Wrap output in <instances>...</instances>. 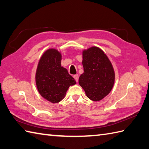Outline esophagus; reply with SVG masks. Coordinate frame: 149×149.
<instances>
[{
    "mask_svg": "<svg viewBox=\"0 0 149 149\" xmlns=\"http://www.w3.org/2000/svg\"><path fill=\"white\" fill-rule=\"evenodd\" d=\"M78 78H79L78 74H75V75H74V78L75 79V80L77 81V82H78Z\"/></svg>",
    "mask_w": 149,
    "mask_h": 149,
    "instance_id": "obj_1",
    "label": "esophagus"
}]
</instances>
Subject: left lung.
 <instances>
[{"label": "left lung", "instance_id": "obj_1", "mask_svg": "<svg viewBox=\"0 0 149 149\" xmlns=\"http://www.w3.org/2000/svg\"><path fill=\"white\" fill-rule=\"evenodd\" d=\"M84 73L78 80L87 98L98 102L107 96L114 86L115 72L104 51L92 46L82 51Z\"/></svg>", "mask_w": 149, "mask_h": 149}]
</instances>
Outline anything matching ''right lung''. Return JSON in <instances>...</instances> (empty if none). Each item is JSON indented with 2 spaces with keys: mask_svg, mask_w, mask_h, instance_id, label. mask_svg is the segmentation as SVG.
<instances>
[{
  "mask_svg": "<svg viewBox=\"0 0 149 149\" xmlns=\"http://www.w3.org/2000/svg\"><path fill=\"white\" fill-rule=\"evenodd\" d=\"M62 54L54 48H49L42 54L36 68L35 82L42 97L53 104L64 98L67 91L76 81L61 65Z\"/></svg>",
  "mask_w": 149,
  "mask_h": 149,
  "instance_id": "obj_1",
  "label": "right lung"
}]
</instances>
